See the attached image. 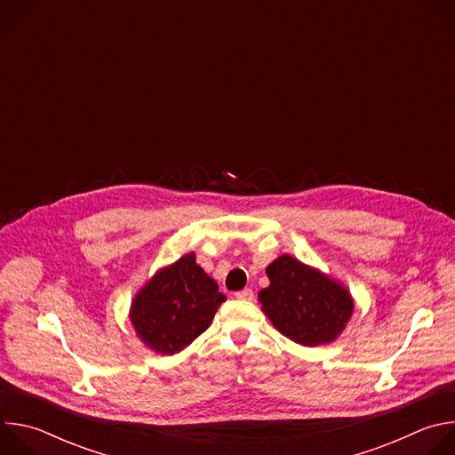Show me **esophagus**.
<instances>
[{"label": "esophagus", "instance_id": "1", "mask_svg": "<svg viewBox=\"0 0 455 455\" xmlns=\"http://www.w3.org/2000/svg\"><path fill=\"white\" fill-rule=\"evenodd\" d=\"M234 297H235L237 300H251V299H253V291H251L250 288H244V290H241V291H235Z\"/></svg>", "mask_w": 455, "mask_h": 455}]
</instances>
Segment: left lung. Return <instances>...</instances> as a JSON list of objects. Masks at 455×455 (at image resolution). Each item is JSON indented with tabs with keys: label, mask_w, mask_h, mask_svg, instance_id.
I'll use <instances>...</instances> for the list:
<instances>
[{
	"label": "left lung",
	"mask_w": 455,
	"mask_h": 455,
	"mask_svg": "<svg viewBox=\"0 0 455 455\" xmlns=\"http://www.w3.org/2000/svg\"><path fill=\"white\" fill-rule=\"evenodd\" d=\"M270 286L259 291L261 309L290 340L306 346L335 342L355 311L349 290L320 270L283 253L267 267Z\"/></svg>",
	"instance_id": "1"
}]
</instances>
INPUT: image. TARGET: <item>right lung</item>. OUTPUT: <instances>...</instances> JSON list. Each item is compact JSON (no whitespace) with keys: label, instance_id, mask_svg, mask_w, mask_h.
I'll return each mask as SVG.
<instances>
[{"label":"right lung","instance_id":"obj_1","mask_svg":"<svg viewBox=\"0 0 455 455\" xmlns=\"http://www.w3.org/2000/svg\"><path fill=\"white\" fill-rule=\"evenodd\" d=\"M227 297L196 263L181 255L160 268L135 295L129 309L137 337L155 353L176 355L209 326Z\"/></svg>","mask_w":455,"mask_h":455}]
</instances>
